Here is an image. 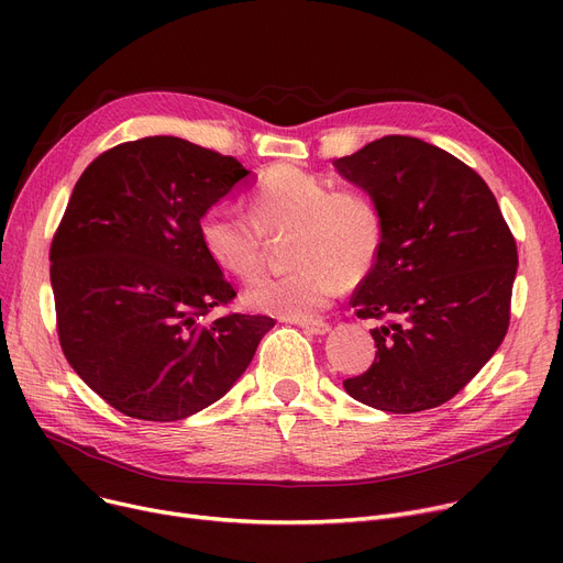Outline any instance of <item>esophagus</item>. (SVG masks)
I'll use <instances>...</instances> for the list:
<instances>
[{"mask_svg": "<svg viewBox=\"0 0 563 563\" xmlns=\"http://www.w3.org/2000/svg\"><path fill=\"white\" fill-rule=\"evenodd\" d=\"M294 323H297V327H301L310 335H327L331 331L329 323L321 319H294Z\"/></svg>", "mask_w": 563, "mask_h": 563, "instance_id": "1", "label": "esophagus"}]
</instances>
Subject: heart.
I'll return each mask as SVG.
<instances>
[{
	"mask_svg": "<svg viewBox=\"0 0 563 563\" xmlns=\"http://www.w3.org/2000/svg\"><path fill=\"white\" fill-rule=\"evenodd\" d=\"M210 260L225 274L249 280L264 262L266 236H287V274L264 276L246 291L251 310L308 319L344 285L361 280L378 257L383 219L363 189H335L297 166H276L251 191V217L214 205L198 225Z\"/></svg>",
	"mask_w": 563,
	"mask_h": 563,
	"instance_id": "obj_1",
	"label": "heart"
}]
</instances>
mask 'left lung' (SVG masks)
Returning a JSON list of instances; mask_svg holds the SVG:
<instances>
[{"instance_id":"1","label":"left lung","mask_w":563,"mask_h":563,"mask_svg":"<svg viewBox=\"0 0 563 563\" xmlns=\"http://www.w3.org/2000/svg\"><path fill=\"white\" fill-rule=\"evenodd\" d=\"M380 210L383 244L351 306L372 329V367L344 390L386 412L450 401L509 329L514 234L482 177L442 147L383 136L333 162Z\"/></svg>"}]
</instances>
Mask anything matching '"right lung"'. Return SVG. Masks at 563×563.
I'll return each instance as SVG.
<instances>
[{
	"label": "right lung",
	"mask_w": 563,
	"mask_h": 563,
	"mask_svg": "<svg viewBox=\"0 0 563 563\" xmlns=\"http://www.w3.org/2000/svg\"><path fill=\"white\" fill-rule=\"evenodd\" d=\"M234 157L145 136L86 166L49 249L58 342L88 388L128 418L175 422L221 399L274 319L230 312L236 291L200 219L249 183Z\"/></svg>",
	"instance_id": "right-lung-1"
}]
</instances>
